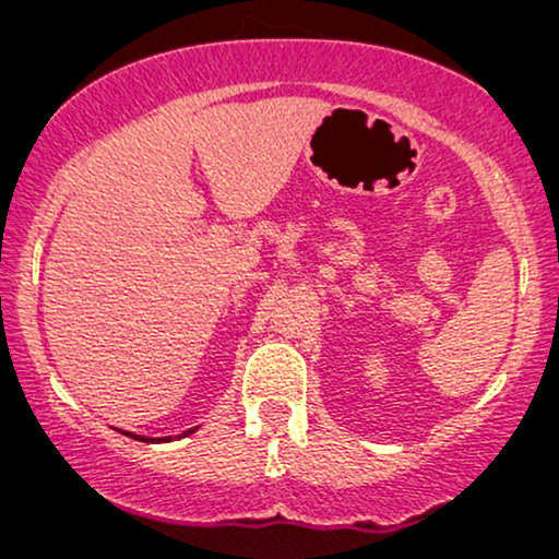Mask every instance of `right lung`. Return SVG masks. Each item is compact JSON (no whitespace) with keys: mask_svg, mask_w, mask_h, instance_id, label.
I'll use <instances>...</instances> for the list:
<instances>
[{"mask_svg":"<svg viewBox=\"0 0 559 559\" xmlns=\"http://www.w3.org/2000/svg\"><path fill=\"white\" fill-rule=\"evenodd\" d=\"M190 432H195V427H193V430L182 432V438H188ZM124 435H129V438H134V440H142V442H170L173 440V438H142V435H134V432H124Z\"/></svg>","mask_w":559,"mask_h":559,"instance_id":"add662e5","label":"right lung"}]
</instances>
